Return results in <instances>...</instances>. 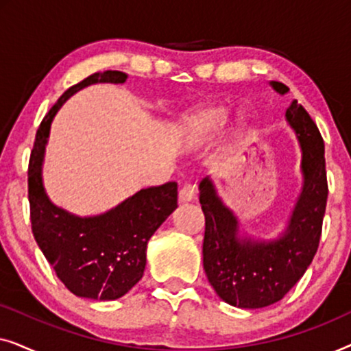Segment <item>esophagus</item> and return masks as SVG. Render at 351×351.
I'll return each mask as SVG.
<instances>
[{
    "label": "esophagus",
    "instance_id": "34e87169",
    "mask_svg": "<svg viewBox=\"0 0 351 351\" xmlns=\"http://www.w3.org/2000/svg\"><path fill=\"white\" fill-rule=\"evenodd\" d=\"M179 199L180 203H191L196 199V185L193 182H186L179 191Z\"/></svg>",
    "mask_w": 351,
    "mask_h": 351
}]
</instances>
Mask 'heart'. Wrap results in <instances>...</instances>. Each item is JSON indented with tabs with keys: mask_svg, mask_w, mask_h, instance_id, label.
<instances>
[{
	"mask_svg": "<svg viewBox=\"0 0 351 351\" xmlns=\"http://www.w3.org/2000/svg\"><path fill=\"white\" fill-rule=\"evenodd\" d=\"M230 114H232V108L225 105H209V107L186 113L177 126V137H179L180 145L185 150H196L203 147L222 131ZM238 119L244 123L246 118L241 113Z\"/></svg>",
	"mask_w": 351,
	"mask_h": 351,
	"instance_id": "1",
	"label": "heart"
}]
</instances>
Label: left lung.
I'll return each instance as SVG.
<instances>
[{
  "mask_svg": "<svg viewBox=\"0 0 351 351\" xmlns=\"http://www.w3.org/2000/svg\"><path fill=\"white\" fill-rule=\"evenodd\" d=\"M286 94V84L271 81ZM286 119L302 148L304 186L282 237L270 241L238 238V219L219 198L209 177L199 184L204 213L203 267L220 299L238 308H263L281 300L313 261L328 203L324 142L306 110L292 100Z\"/></svg>",
  "mask_w": 351,
  "mask_h": 351,
  "instance_id": "1",
  "label": "left lung"
}]
</instances>
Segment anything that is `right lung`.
Returning <instances> with one entry per match:
<instances>
[{"mask_svg": "<svg viewBox=\"0 0 351 351\" xmlns=\"http://www.w3.org/2000/svg\"><path fill=\"white\" fill-rule=\"evenodd\" d=\"M126 78L123 71L107 70L66 89L43 118L28 165L33 237L66 289L94 300L119 299L141 281L148 239L177 208V184L143 189L105 214L78 217L51 203L41 166L51 123L62 105L86 86L123 84Z\"/></svg>", "mask_w": 351, "mask_h": 351, "instance_id": "1", "label": "right lung"}]
</instances>
